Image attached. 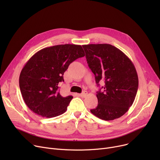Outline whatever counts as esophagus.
Here are the masks:
<instances>
[{"instance_id": "34e87169", "label": "esophagus", "mask_w": 160, "mask_h": 160, "mask_svg": "<svg viewBox=\"0 0 160 160\" xmlns=\"http://www.w3.org/2000/svg\"><path fill=\"white\" fill-rule=\"evenodd\" d=\"M87 94H88V92L84 91H83L82 93L79 94V96H80L81 97H85L87 95Z\"/></svg>"}]
</instances>
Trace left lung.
<instances>
[{"label": "left lung", "mask_w": 160, "mask_h": 160, "mask_svg": "<svg viewBox=\"0 0 160 160\" xmlns=\"http://www.w3.org/2000/svg\"><path fill=\"white\" fill-rule=\"evenodd\" d=\"M82 47L97 86L102 79L105 83L97 92L98 105L91 112L105 121L119 118L132 106L137 94L139 80L134 65L121 50L112 45Z\"/></svg>", "instance_id": "obj_1"}]
</instances>
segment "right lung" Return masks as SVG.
<instances>
[{
    "mask_svg": "<svg viewBox=\"0 0 160 160\" xmlns=\"http://www.w3.org/2000/svg\"><path fill=\"white\" fill-rule=\"evenodd\" d=\"M84 56L81 45L65 44L41 49L29 59L21 72L19 88L33 112L50 118L66 112L73 97L62 96L59 84L69 65Z\"/></svg>",
    "mask_w": 160,
    "mask_h": 160,
    "instance_id": "right-lung-1",
    "label": "right lung"
}]
</instances>
